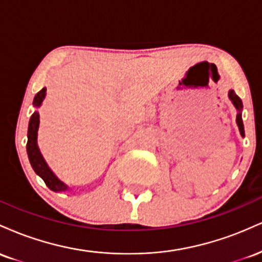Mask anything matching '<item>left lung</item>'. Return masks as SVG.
Instances as JSON below:
<instances>
[{
    "instance_id": "left-lung-1",
    "label": "left lung",
    "mask_w": 262,
    "mask_h": 262,
    "mask_svg": "<svg viewBox=\"0 0 262 262\" xmlns=\"http://www.w3.org/2000/svg\"><path fill=\"white\" fill-rule=\"evenodd\" d=\"M229 98L233 102V104L235 106V108L237 110V116H236V123H237V127H239V130H240V134H242V137H244L245 135V132H244V124H243V119H242V108H243V103H242V100H240L239 97L235 95V92L234 91H230L229 92Z\"/></svg>"
}]
</instances>
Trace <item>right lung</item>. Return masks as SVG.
<instances>
[{
  "label": "right lung",
  "mask_w": 262,
  "mask_h": 262,
  "mask_svg": "<svg viewBox=\"0 0 262 262\" xmlns=\"http://www.w3.org/2000/svg\"><path fill=\"white\" fill-rule=\"evenodd\" d=\"M45 91L47 90L43 89L40 90L37 95H35L33 104L35 107H39L41 104V101L45 97ZM39 127V114L34 112L32 114L31 121H29V127H28V141H27V152H28L29 161L33 170L35 171V173L41 177L44 180L45 185L48 186L52 191L59 192V191H65L68 189V186L64 185L60 180L52 172V170L48 167L47 162L44 161L43 156H41L39 148L37 145V132Z\"/></svg>",
  "instance_id": "right-lung-1"
}]
</instances>
